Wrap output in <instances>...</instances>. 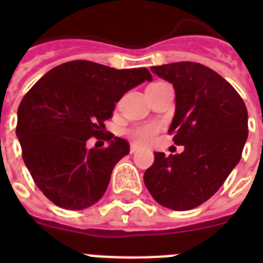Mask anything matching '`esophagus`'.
<instances>
[{
  "instance_id": "esophagus-1",
  "label": "esophagus",
  "mask_w": 263,
  "mask_h": 263,
  "mask_svg": "<svg viewBox=\"0 0 263 263\" xmlns=\"http://www.w3.org/2000/svg\"><path fill=\"white\" fill-rule=\"evenodd\" d=\"M138 150H139L138 145H136V143H132V145H130V153H132V154H133V153H137Z\"/></svg>"
}]
</instances>
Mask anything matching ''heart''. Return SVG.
Listing matches in <instances>:
<instances>
[{"mask_svg":"<svg viewBox=\"0 0 263 263\" xmlns=\"http://www.w3.org/2000/svg\"><path fill=\"white\" fill-rule=\"evenodd\" d=\"M159 130L160 126L157 122H146V124L130 127L127 134L130 136V138L139 145H147V143H152L154 141L155 137L159 133Z\"/></svg>","mask_w":263,"mask_h":263,"instance_id":"b5f03b06","label":"heart"}]
</instances>
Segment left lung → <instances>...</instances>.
<instances>
[{"instance_id": "obj_1", "label": "left lung", "mask_w": 263, "mask_h": 263, "mask_svg": "<svg viewBox=\"0 0 263 263\" xmlns=\"http://www.w3.org/2000/svg\"><path fill=\"white\" fill-rule=\"evenodd\" d=\"M175 89V115L168 129L180 154L154 153L145 185L160 205L196 208L217 192L240 162L248 139V110L224 78L194 62L152 67Z\"/></svg>"}]
</instances>
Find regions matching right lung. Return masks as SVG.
<instances>
[{
  "label": "right lung",
  "instance_id": "add662e5",
  "mask_svg": "<svg viewBox=\"0 0 263 263\" xmlns=\"http://www.w3.org/2000/svg\"><path fill=\"white\" fill-rule=\"evenodd\" d=\"M152 80L146 68L73 60L36 81L18 106L15 133L23 162L47 199L80 211L103 197L115 166L129 154V143L113 134L106 148H88L87 141L101 136L127 90Z\"/></svg>",
  "mask_w": 263,
  "mask_h": 263
}]
</instances>
